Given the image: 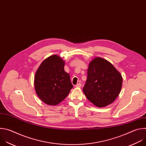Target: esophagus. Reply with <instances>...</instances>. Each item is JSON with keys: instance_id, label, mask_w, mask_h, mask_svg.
<instances>
[{"instance_id": "obj_1", "label": "esophagus", "mask_w": 146, "mask_h": 146, "mask_svg": "<svg viewBox=\"0 0 146 146\" xmlns=\"http://www.w3.org/2000/svg\"><path fill=\"white\" fill-rule=\"evenodd\" d=\"M81 86H82V84H81V83H78V84H76V87H81Z\"/></svg>"}]
</instances>
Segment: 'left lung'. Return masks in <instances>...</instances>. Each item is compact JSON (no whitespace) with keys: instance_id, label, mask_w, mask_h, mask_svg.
<instances>
[{"instance_id":"obj_1","label":"left lung","mask_w":146,"mask_h":146,"mask_svg":"<svg viewBox=\"0 0 146 146\" xmlns=\"http://www.w3.org/2000/svg\"><path fill=\"white\" fill-rule=\"evenodd\" d=\"M122 83V76L115 67L106 60L97 57L89 64L83 91L94 105L105 107L117 97Z\"/></svg>"}]
</instances>
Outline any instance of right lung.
Returning <instances> with one entry per match:
<instances>
[{
	"instance_id": "right-lung-1",
	"label": "right lung",
	"mask_w": 146,
	"mask_h": 146,
	"mask_svg": "<svg viewBox=\"0 0 146 146\" xmlns=\"http://www.w3.org/2000/svg\"><path fill=\"white\" fill-rule=\"evenodd\" d=\"M64 62L57 55L44 60L35 77L36 92L45 104L56 105L64 100L72 89L70 75L64 70Z\"/></svg>"
}]
</instances>
